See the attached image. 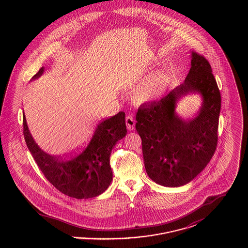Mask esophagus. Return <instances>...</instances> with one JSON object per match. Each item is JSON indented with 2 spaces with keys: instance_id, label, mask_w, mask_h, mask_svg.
<instances>
[{
  "instance_id": "1",
  "label": "esophagus",
  "mask_w": 248,
  "mask_h": 248,
  "mask_svg": "<svg viewBox=\"0 0 248 248\" xmlns=\"http://www.w3.org/2000/svg\"><path fill=\"white\" fill-rule=\"evenodd\" d=\"M125 123H126L127 129L134 130V128H135V124H136V121L134 120L132 115H127V116L125 117Z\"/></svg>"
}]
</instances>
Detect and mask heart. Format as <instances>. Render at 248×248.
I'll use <instances>...</instances> for the list:
<instances>
[{"label": "heart", "instance_id": "obj_1", "mask_svg": "<svg viewBox=\"0 0 248 248\" xmlns=\"http://www.w3.org/2000/svg\"><path fill=\"white\" fill-rule=\"evenodd\" d=\"M168 84V78L164 72L155 73L138 87L136 97L140 101H148L162 94Z\"/></svg>", "mask_w": 248, "mask_h": 248}]
</instances>
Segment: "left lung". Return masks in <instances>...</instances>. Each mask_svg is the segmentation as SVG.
<instances>
[{"instance_id":"1","label":"left lung","mask_w":248,"mask_h":248,"mask_svg":"<svg viewBox=\"0 0 248 248\" xmlns=\"http://www.w3.org/2000/svg\"><path fill=\"white\" fill-rule=\"evenodd\" d=\"M189 92L200 93L204 102L196 119L184 121L175 115L174 108L177 99ZM220 107V92L208 60L192 52L185 82L138 109L136 129L150 178L162 186L179 187L204 169L217 149Z\"/></svg>"}]
</instances>
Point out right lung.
Masks as SVG:
<instances>
[{
	"label": "right lung",
	"mask_w": 248,
	"mask_h": 248,
	"mask_svg": "<svg viewBox=\"0 0 248 248\" xmlns=\"http://www.w3.org/2000/svg\"><path fill=\"white\" fill-rule=\"evenodd\" d=\"M44 68L32 79L42 75ZM125 113L102 121L91 140L82 150L56 157L42 151L33 140L23 114L25 141L36 164L48 181L60 192L76 199L93 198L104 192L112 180L109 156L112 148L126 135Z\"/></svg>",
	"instance_id": "add662e5"
}]
</instances>
